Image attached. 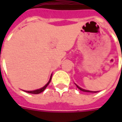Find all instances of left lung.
Wrapping results in <instances>:
<instances>
[{
  "label": "left lung",
  "mask_w": 122,
  "mask_h": 122,
  "mask_svg": "<svg viewBox=\"0 0 122 122\" xmlns=\"http://www.w3.org/2000/svg\"><path fill=\"white\" fill-rule=\"evenodd\" d=\"M76 86H77V85H76ZM77 87L78 88H79V89L80 90H81V91H83V92H94V93H95V92H97L89 91V90H84V89H82V88H81V87H79L78 86H77Z\"/></svg>",
  "instance_id": "8db88e82"
}]
</instances>
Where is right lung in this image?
I'll use <instances>...</instances> for the list:
<instances>
[{
	"instance_id": "1",
	"label": "right lung",
	"mask_w": 122,
	"mask_h": 122,
	"mask_svg": "<svg viewBox=\"0 0 122 122\" xmlns=\"http://www.w3.org/2000/svg\"><path fill=\"white\" fill-rule=\"evenodd\" d=\"M51 77H50V79L49 80V81L48 83L44 87H43L42 88H41V89H39V90H33V91H25L26 92H28V93H30V94H39L41 92H43L45 90V88L47 87V86L49 84V83L51 81Z\"/></svg>"
}]
</instances>
